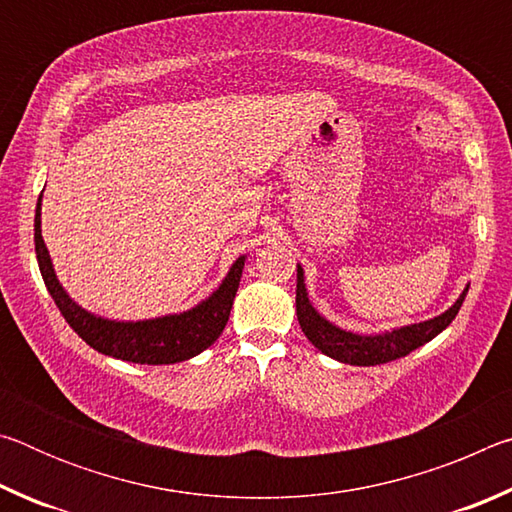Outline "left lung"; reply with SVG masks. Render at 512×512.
<instances>
[{"label": "left lung", "instance_id": "left-lung-1", "mask_svg": "<svg viewBox=\"0 0 512 512\" xmlns=\"http://www.w3.org/2000/svg\"><path fill=\"white\" fill-rule=\"evenodd\" d=\"M465 293L458 298L445 314H440L431 320H424L418 325L400 327L393 332L377 334V336H359L352 332H345L318 314L311 307L305 289V277H302V268L298 266V284H296V314L298 323L305 332L307 339L316 345V348L341 363H350V366H379V363H388L395 359H402L420 345L429 343L433 336H438L443 329L456 318L458 309H461Z\"/></svg>", "mask_w": 512, "mask_h": 512}]
</instances>
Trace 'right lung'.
Segmentation results:
<instances>
[{
	"label": "right lung",
	"mask_w": 512,
	"mask_h": 512,
	"mask_svg": "<svg viewBox=\"0 0 512 512\" xmlns=\"http://www.w3.org/2000/svg\"><path fill=\"white\" fill-rule=\"evenodd\" d=\"M36 255L47 291L69 327L97 352L121 361L146 363V366L192 359L219 339L230 318L232 300H235V293L239 289L246 259L239 257L232 264L221 287L210 298L203 300L201 305L185 311V314L142 320V323H115V320L92 316L90 311L81 309L60 287L45 239L40 235V201L36 207Z\"/></svg>",
	"instance_id": "add662e5"
}]
</instances>
